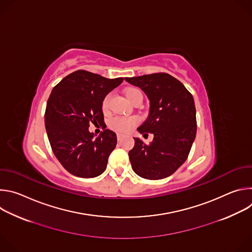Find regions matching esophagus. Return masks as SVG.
I'll use <instances>...</instances> for the list:
<instances>
[{
    "mask_svg": "<svg viewBox=\"0 0 252 252\" xmlns=\"http://www.w3.org/2000/svg\"><path fill=\"white\" fill-rule=\"evenodd\" d=\"M117 137H118V140L120 141V140H122V139L124 138V135L121 134V133H118V134H117Z\"/></svg>",
    "mask_w": 252,
    "mask_h": 252,
    "instance_id": "1",
    "label": "esophagus"
}]
</instances>
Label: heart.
<instances>
[{"label": "heart", "mask_w": 252, "mask_h": 252, "mask_svg": "<svg viewBox=\"0 0 252 252\" xmlns=\"http://www.w3.org/2000/svg\"><path fill=\"white\" fill-rule=\"evenodd\" d=\"M137 94H140V92L137 89H128L126 92V96L131 102V100ZM110 99H111V94H106L101 101V111L103 114L109 113ZM137 123H138V120L134 117H131V118L116 117L110 121L109 127L121 133H127L137 125Z\"/></svg>", "instance_id": "obj_1"}]
</instances>
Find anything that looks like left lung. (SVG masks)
<instances>
[{
  "label": "left lung",
  "instance_id": "1",
  "mask_svg": "<svg viewBox=\"0 0 252 252\" xmlns=\"http://www.w3.org/2000/svg\"><path fill=\"white\" fill-rule=\"evenodd\" d=\"M150 99V115L137 130L154 134L149 145L137 137L128 153L133 171L146 179L171 175L188 158L196 134V111L192 94L165 73L126 78Z\"/></svg>",
  "mask_w": 252,
  "mask_h": 252
}]
</instances>
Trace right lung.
Returning <instances> with one entry per match:
<instances>
[{
  "label": "right lung",
  "instance_id": "1",
  "mask_svg": "<svg viewBox=\"0 0 252 252\" xmlns=\"http://www.w3.org/2000/svg\"><path fill=\"white\" fill-rule=\"evenodd\" d=\"M124 78L106 79L79 69L63 78L47 102L45 126L54 155L69 173L83 178L101 174L117 146V134L103 129L94 137L90 124L103 123L101 101Z\"/></svg>",
  "mask_w": 252,
  "mask_h": 252
}]
</instances>
